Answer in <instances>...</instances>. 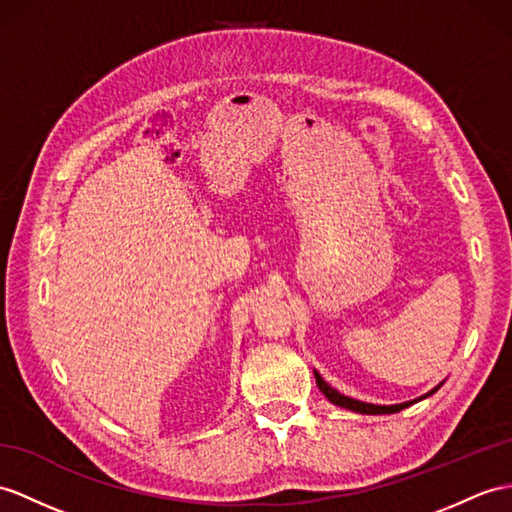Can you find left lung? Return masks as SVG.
<instances>
[{
    "instance_id": "obj_1",
    "label": "left lung",
    "mask_w": 512,
    "mask_h": 512,
    "mask_svg": "<svg viewBox=\"0 0 512 512\" xmlns=\"http://www.w3.org/2000/svg\"><path fill=\"white\" fill-rule=\"evenodd\" d=\"M315 380H317V386H319V391L328 397V400L332 402V404H336V406H341V408H347V410H354V413H360V415H391V413H400L402 408H406V406H410V404H415V402H421V400H426V397H430L432 393H436L443 386V382L439 384V386H434L432 391H428L426 395H421V397H417V400H413V402H404V404H393V406H378V404H367V402H360V400H354V397H347V395H341L339 391L336 389H332V386L323 380L319 373L315 371Z\"/></svg>"
}]
</instances>
